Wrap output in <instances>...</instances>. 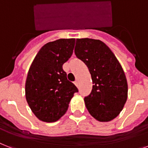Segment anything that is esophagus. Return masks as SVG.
<instances>
[{
    "label": "esophagus",
    "instance_id": "34e87169",
    "mask_svg": "<svg viewBox=\"0 0 148 148\" xmlns=\"http://www.w3.org/2000/svg\"><path fill=\"white\" fill-rule=\"evenodd\" d=\"M74 84L76 85L77 86H78V81H77V80H76V81L74 82Z\"/></svg>",
    "mask_w": 148,
    "mask_h": 148
}]
</instances>
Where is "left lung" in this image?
Here are the masks:
<instances>
[{
    "label": "left lung",
    "mask_w": 148,
    "mask_h": 148,
    "mask_svg": "<svg viewBox=\"0 0 148 148\" xmlns=\"http://www.w3.org/2000/svg\"><path fill=\"white\" fill-rule=\"evenodd\" d=\"M74 53L87 66L93 89L84 97L91 116L99 122H109L119 116L128 97L124 71L112 51L98 39H77Z\"/></svg>",
    "instance_id": "1"
}]
</instances>
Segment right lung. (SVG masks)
Returning a JSON list of instances; mask_svg holds the SVG:
<instances>
[{
    "instance_id": "1",
    "label": "right lung",
    "mask_w": 148,
    "mask_h": 148,
    "mask_svg": "<svg viewBox=\"0 0 148 148\" xmlns=\"http://www.w3.org/2000/svg\"><path fill=\"white\" fill-rule=\"evenodd\" d=\"M75 39H60L43 45L36 55L26 81V99L39 120L54 122L64 116L78 92L62 65L73 54Z\"/></svg>"
}]
</instances>
